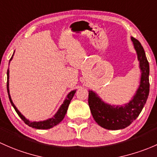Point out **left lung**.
<instances>
[{
    "instance_id": "1",
    "label": "left lung",
    "mask_w": 157,
    "mask_h": 157,
    "mask_svg": "<svg viewBox=\"0 0 157 157\" xmlns=\"http://www.w3.org/2000/svg\"><path fill=\"white\" fill-rule=\"evenodd\" d=\"M131 39L141 74L140 85L129 102L123 105H111L103 101L96 92L88 90V105L94 119L100 126L108 130H119L130 125L140 113L149 95V63L140 43L133 37Z\"/></svg>"
}]
</instances>
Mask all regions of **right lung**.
Returning a JSON list of instances; mask_svg holds the SVG:
<instances>
[{
    "instance_id": "1",
    "label": "right lung",
    "mask_w": 157,
    "mask_h": 157,
    "mask_svg": "<svg viewBox=\"0 0 157 157\" xmlns=\"http://www.w3.org/2000/svg\"><path fill=\"white\" fill-rule=\"evenodd\" d=\"M14 52H15V51H14ZM14 52H13V54L12 57H11L10 59L9 64H10V61L12 60L13 56V55H14ZM9 74H10V71H9V69H7V73H6V75H7L6 89H7L8 96H9L10 101L11 104H12V106H13V108L15 109L16 112H17V114L19 115V117L22 119V121H24V122H25L26 125H28L29 126L34 128H36V129H49V128H51L54 127L55 125H56L57 124H59V122H60L63 119V118L65 117V115L67 112L68 107H69V103H70V102H71V100H72V98H73V96H74V94H75L76 90H71V91L68 94L67 96L66 97L65 100H64L63 103L61 104V106H59V108L58 109L57 112L54 114V116H52L51 118H49V119H46V120L38 121V122H36V121L32 122V121L27 119L26 118L23 116V115L19 112V111L18 110V109H17V108L16 107L15 105H14L12 99H11L10 94V89H9V77H10Z\"/></svg>"
}]
</instances>
